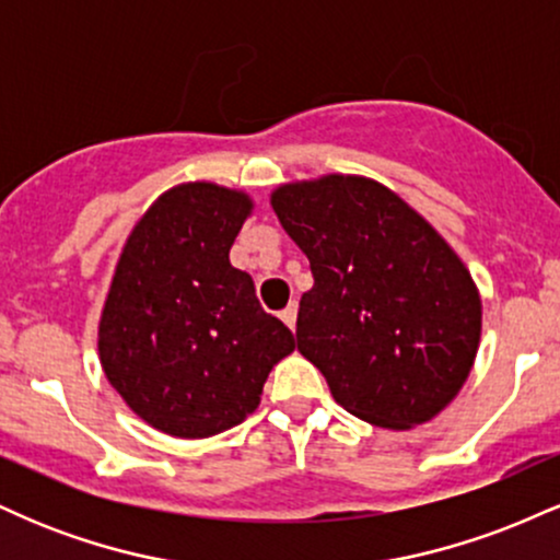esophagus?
<instances>
[{
  "label": "esophagus",
  "instance_id": "34e87169",
  "mask_svg": "<svg viewBox=\"0 0 560 560\" xmlns=\"http://www.w3.org/2000/svg\"><path fill=\"white\" fill-rule=\"evenodd\" d=\"M281 320L289 326V329L294 331V326H298V302H289V305L284 307V311L279 313Z\"/></svg>",
  "mask_w": 560,
  "mask_h": 560
}]
</instances>
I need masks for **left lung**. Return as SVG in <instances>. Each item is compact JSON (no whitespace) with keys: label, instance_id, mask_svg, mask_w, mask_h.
Wrapping results in <instances>:
<instances>
[{"label":"left lung","instance_id":"obj_1","mask_svg":"<svg viewBox=\"0 0 560 560\" xmlns=\"http://www.w3.org/2000/svg\"><path fill=\"white\" fill-rule=\"evenodd\" d=\"M271 205L311 260L298 350L334 400L384 429L434 419L464 387L481 334L477 287L458 255L371 178L284 184Z\"/></svg>","mask_w":560,"mask_h":560}]
</instances>
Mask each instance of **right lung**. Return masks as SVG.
Masks as SVG:
<instances>
[{
    "mask_svg": "<svg viewBox=\"0 0 560 560\" xmlns=\"http://www.w3.org/2000/svg\"><path fill=\"white\" fill-rule=\"evenodd\" d=\"M253 210L215 184L173 186L128 236L100 320V361L128 408L171 436L199 440L258 408L294 350L229 249Z\"/></svg>",
    "mask_w": 560,
    "mask_h": 560,
    "instance_id": "add662e5",
    "label": "right lung"
}]
</instances>
